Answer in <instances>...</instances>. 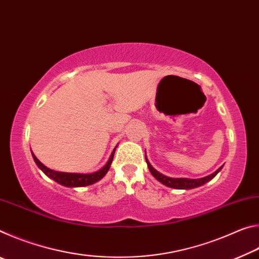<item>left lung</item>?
I'll return each mask as SVG.
<instances>
[{
	"label": "left lung",
	"instance_id": "8db88e82",
	"mask_svg": "<svg viewBox=\"0 0 259 259\" xmlns=\"http://www.w3.org/2000/svg\"><path fill=\"white\" fill-rule=\"evenodd\" d=\"M146 163H147L148 169H150L151 174L157 179V181L163 184V185H165V186L171 187V188H177V190H190V188H194V187H199L201 185H203V184L209 182L210 179H212L214 176H216V175L219 172V170L222 169V166H221V168L216 170V171H214L213 174L209 175V176H207V177L200 178V179L170 178V177L164 176V175L160 174L159 171H156V170L151 165V163L148 162L147 159H146Z\"/></svg>",
	"mask_w": 259,
	"mask_h": 259
}]
</instances>
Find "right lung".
<instances>
[{"mask_svg":"<svg viewBox=\"0 0 259 259\" xmlns=\"http://www.w3.org/2000/svg\"><path fill=\"white\" fill-rule=\"evenodd\" d=\"M114 153H115V150L113 151L111 157H109L108 162L106 165L99 170V171H96L94 174H68V172H59V171H55V170H51L49 168L41 163L40 161L37 160V157L35 156L33 153V159L35 161V163L37 164L38 168H40L43 172H45L48 177L54 179L55 182H57L60 185L67 186V187H81V186H87V185H91L96 182H98L99 179H102L106 172L108 171L109 166H111V163L113 161L114 157Z\"/></svg>","mask_w":259,"mask_h":259,"instance_id":"right-lung-1","label":"right lung"}]
</instances>
